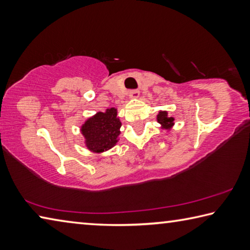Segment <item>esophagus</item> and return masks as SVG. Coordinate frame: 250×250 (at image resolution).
Segmentation results:
<instances>
[{"label":"esophagus","mask_w":250,"mask_h":250,"mask_svg":"<svg viewBox=\"0 0 250 250\" xmlns=\"http://www.w3.org/2000/svg\"><path fill=\"white\" fill-rule=\"evenodd\" d=\"M139 95H140V92H139V90H130L129 91V97L130 98H138Z\"/></svg>","instance_id":"1"}]
</instances>
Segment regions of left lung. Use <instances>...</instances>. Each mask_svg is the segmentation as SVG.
I'll use <instances>...</instances> for the list:
<instances>
[{"label":"left lung","mask_w":250,"mask_h":250,"mask_svg":"<svg viewBox=\"0 0 250 250\" xmlns=\"http://www.w3.org/2000/svg\"><path fill=\"white\" fill-rule=\"evenodd\" d=\"M173 118L167 117V111H160L158 115V122H160L164 128L170 129L171 126L173 125Z\"/></svg>","instance_id":"1"}]
</instances>
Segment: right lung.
<instances>
[{
	"label": "right lung",
	"instance_id": "1",
	"mask_svg": "<svg viewBox=\"0 0 250 250\" xmlns=\"http://www.w3.org/2000/svg\"><path fill=\"white\" fill-rule=\"evenodd\" d=\"M121 122L117 118L115 108L98 112L88 119L82 126V132L86 139L88 149L94 152H103L110 149L118 142Z\"/></svg>",
	"mask_w": 250,
	"mask_h": 250
}]
</instances>
